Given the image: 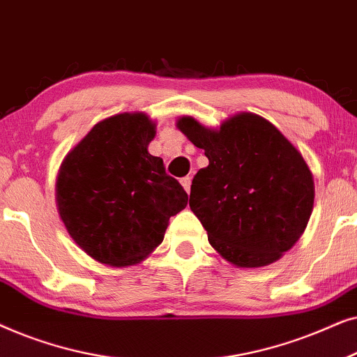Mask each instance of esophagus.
I'll return each mask as SVG.
<instances>
[{
  "label": "esophagus",
  "mask_w": 357,
  "mask_h": 357,
  "mask_svg": "<svg viewBox=\"0 0 357 357\" xmlns=\"http://www.w3.org/2000/svg\"><path fill=\"white\" fill-rule=\"evenodd\" d=\"M180 183H182V187H183L185 192L190 193V185H192V178H190V177L180 178Z\"/></svg>",
  "instance_id": "1"
}]
</instances>
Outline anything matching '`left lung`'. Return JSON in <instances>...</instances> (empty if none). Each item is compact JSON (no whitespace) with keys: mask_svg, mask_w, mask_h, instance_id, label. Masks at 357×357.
Segmentation results:
<instances>
[{"mask_svg":"<svg viewBox=\"0 0 357 357\" xmlns=\"http://www.w3.org/2000/svg\"><path fill=\"white\" fill-rule=\"evenodd\" d=\"M177 128L209 160L193 177L190 209L211 247L237 268L280 260L314 209V175L301 151L252 112L229 116L218 128L180 116Z\"/></svg>","mask_w":357,"mask_h":357,"instance_id":"left-lung-1","label":"left lung"}]
</instances>
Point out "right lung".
Masks as SVG:
<instances>
[{"mask_svg": "<svg viewBox=\"0 0 357 357\" xmlns=\"http://www.w3.org/2000/svg\"><path fill=\"white\" fill-rule=\"evenodd\" d=\"M155 121L144 112L112 115L63 159L56 208L76 245L121 268L143 261L164 241L169 219L188 203L164 160L149 154Z\"/></svg>", "mask_w": 357, "mask_h": 357, "instance_id": "right-lung-1", "label": "right lung"}]
</instances>
